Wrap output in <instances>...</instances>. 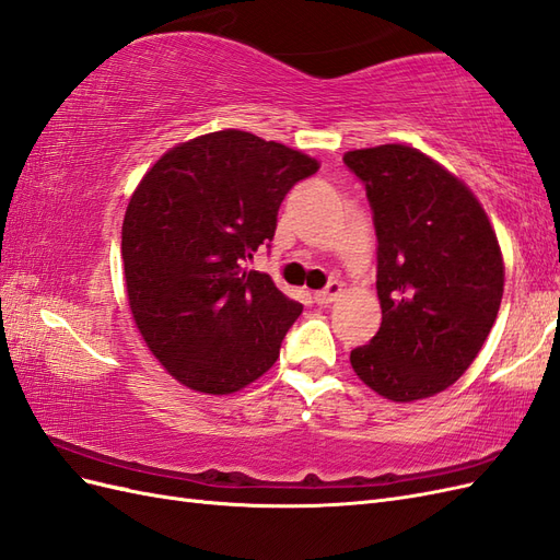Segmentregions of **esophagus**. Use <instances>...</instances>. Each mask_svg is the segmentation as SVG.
Masks as SVG:
<instances>
[{"label":"esophagus","mask_w":560,"mask_h":560,"mask_svg":"<svg viewBox=\"0 0 560 560\" xmlns=\"http://www.w3.org/2000/svg\"><path fill=\"white\" fill-rule=\"evenodd\" d=\"M341 294V282L338 280H334V282H329L325 290H319V292H315V303H319V306H327V303H331V301H336V296Z\"/></svg>","instance_id":"1"}]
</instances>
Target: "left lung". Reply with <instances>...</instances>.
I'll return each mask as SVG.
<instances>
[{
  "mask_svg": "<svg viewBox=\"0 0 560 560\" xmlns=\"http://www.w3.org/2000/svg\"><path fill=\"white\" fill-rule=\"evenodd\" d=\"M343 163L374 212L383 311L350 364L385 399L432 397L465 374L493 329L504 290L495 231L467 186L413 147L354 149Z\"/></svg>",
  "mask_w": 560,
  "mask_h": 560,
  "instance_id": "8db88e82",
  "label": "left lung"
}]
</instances>
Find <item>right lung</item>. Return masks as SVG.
<instances>
[{
    "mask_svg": "<svg viewBox=\"0 0 560 560\" xmlns=\"http://www.w3.org/2000/svg\"><path fill=\"white\" fill-rule=\"evenodd\" d=\"M317 167L296 149L219 130L173 147L135 189L121 231L130 311L182 385L231 395L276 364L303 306L245 261Z\"/></svg>",
    "mask_w": 560,
    "mask_h": 560,
    "instance_id": "1",
    "label": "right lung"
}]
</instances>
